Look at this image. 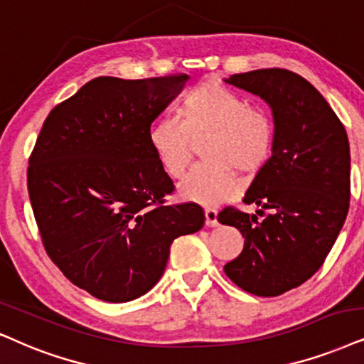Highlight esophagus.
Masks as SVG:
<instances>
[{"mask_svg":"<svg viewBox=\"0 0 364 364\" xmlns=\"http://www.w3.org/2000/svg\"><path fill=\"white\" fill-rule=\"evenodd\" d=\"M205 223L206 227H218V211L215 208L205 210Z\"/></svg>","mask_w":364,"mask_h":364,"instance_id":"esophagus-1","label":"esophagus"}]
</instances>
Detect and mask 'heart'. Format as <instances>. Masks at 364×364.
<instances>
[{
    "mask_svg": "<svg viewBox=\"0 0 364 364\" xmlns=\"http://www.w3.org/2000/svg\"><path fill=\"white\" fill-rule=\"evenodd\" d=\"M181 121L161 117L149 129V146L171 178H181L190 166L193 144L211 136L206 161L178 186L179 196L191 203L215 206L233 200L240 191L237 173L255 176L272 156L274 121L264 109L252 107L228 87L205 82L183 100Z\"/></svg>",
    "mask_w": 364,
    "mask_h": 364,
    "instance_id": "obj_1",
    "label": "heart"
}]
</instances>
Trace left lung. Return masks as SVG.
<instances>
[{"label":"left lung","instance_id":"left-lung-1","mask_svg":"<svg viewBox=\"0 0 364 364\" xmlns=\"http://www.w3.org/2000/svg\"><path fill=\"white\" fill-rule=\"evenodd\" d=\"M272 110V156L243 203L255 215L225 208L218 222L240 230L242 254L223 267L243 291L275 297L311 279L333 248L349 210L351 156L346 129L314 85L284 68L225 79Z\"/></svg>","mask_w":364,"mask_h":364}]
</instances>
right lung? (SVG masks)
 Masks as SVG:
<instances>
[{
	"instance_id": "add662e5",
	"label": "right lung",
	"mask_w": 364,
	"mask_h": 364,
	"mask_svg": "<svg viewBox=\"0 0 364 364\" xmlns=\"http://www.w3.org/2000/svg\"><path fill=\"white\" fill-rule=\"evenodd\" d=\"M188 79L97 77L48 114L36 139L28 193L45 250L100 301L144 296L174 238L205 225L195 203L164 205L174 186L148 137Z\"/></svg>"
}]
</instances>
